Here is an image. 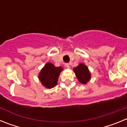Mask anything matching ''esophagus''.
Wrapping results in <instances>:
<instances>
[{"instance_id": "34e87169", "label": "esophagus", "mask_w": 127, "mask_h": 127, "mask_svg": "<svg viewBox=\"0 0 127 127\" xmlns=\"http://www.w3.org/2000/svg\"><path fill=\"white\" fill-rule=\"evenodd\" d=\"M65 66L67 68H69V67H70V65H69V64H68V63L65 64Z\"/></svg>"}]
</instances>
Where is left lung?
I'll return each instance as SVG.
<instances>
[{"mask_svg":"<svg viewBox=\"0 0 127 127\" xmlns=\"http://www.w3.org/2000/svg\"><path fill=\"white\" fill-rule=\"evenodd\" d=\"M76 76L79 81L83 84H86L90 79L91 75L88 67L83 64H80L74 69Z\"/></svg>","mask_w":127,"mask_h":127,"instance_id":"left-lung-1","label":"left lung"}]
</instances>
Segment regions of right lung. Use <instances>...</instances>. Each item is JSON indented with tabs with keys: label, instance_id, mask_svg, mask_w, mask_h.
<instances>
[{
	"label": "right lung",
	"instance_id": "right-lung-1",
	"mask_svg": "<svg viewBox=\"0 0 127 127\" xmlns=\"http://www.w3.org/2000/svg\"><path fill=\"white\" fill-rule=\"evenodd\" d=\"M62 70L61 67H56L51 63H47L39 74V78L45 87L53 88L57 85L58 77Z\"/></svg>",
	"mask_w": 127,
	"mask_h": 127
}]
</instances>
